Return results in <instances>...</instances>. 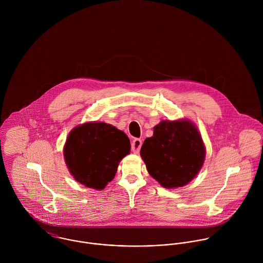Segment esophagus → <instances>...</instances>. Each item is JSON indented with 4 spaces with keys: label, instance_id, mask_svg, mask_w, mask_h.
Segmentation results:
<instances>
[{
    "label": "esophagus",
    "instance_id": "esophagus-1",
    "mask_svg": "<svg viewBox=\"0 0 263 263\" xmlns=\"http://www.w3.org/2000/svg\"><path fill=\"white\" fill-rule=\"evenodd\" d=\"M142 140L140 139H135L132 143V151L136 154H138L140 150H141V147H142Z\"/></svg>",
    "mask_w": 263,
    "mask_h": 263
}]
</instances>
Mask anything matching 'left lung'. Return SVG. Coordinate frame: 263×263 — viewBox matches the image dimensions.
Here are the masks:
<instances>
[{
	"mask_svg": "<svg viewBox=\"0 0 263 263\" xmlns=\"http://www.w3.org/2000/svg\"><path fill=\"white\" fill-rule=\"evenodd\" d=\"M151 176L163 187L188 184L199 173L205 159V146L190 119L162 120L141 148Z\"/></svg>",
	"mask_w": 263,
	"mask_h": 263,
	"instance_id": "1",
	"label": "left lung"
}]
</instances>
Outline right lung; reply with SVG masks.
I'll return each mask as SVG.
<instances>
[{"mask_svg":"<svg viewBox=\"0 0 263 263\" xmlns=\"http://www.w3.org/2000/svg\"><path fill=\"white\" fill-rule=\"evenodd\" d=\"M129 152V139L122 130L105 122L89 121L71 130L64 158L76 181L101 190L114 178L119 162Z\"/></svg>","mask_w":263,"mask_h":263,"instance_id":"right-lung-1","label":"right lung"}]
</instances>
